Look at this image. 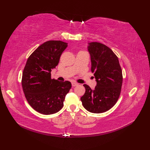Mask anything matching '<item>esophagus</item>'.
Masks as SVG:
<instances>
[{
  "label": "esophagus",
  "instance_id": "obj_1",
  "mask_svg": "<svg viewBox=\"0 0 150 150\" xmlns=\"http://www.w3.org/2000/svg\"><path fill=\"white\" fill-rule=\"evenodd\" d=\"M72 86H77V85H79V84L78 83H77V82H72Z\"/></svg>",
  "mask_w": 150,
  "mask_h": 150
}]
</instances>
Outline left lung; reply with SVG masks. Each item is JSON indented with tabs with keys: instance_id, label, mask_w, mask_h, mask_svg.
I'll return each mask as SVG.
<instances>
[{
	"instance_id": "8db88e82",
	"label": "left lung",
	"mask_w": 150,
	"mask_h": 150,
	"mask_svg": "<svg viewBox=\"0 0 150 150\" xmlns=\"http://www.w3.org/2000/svg\"><path fill=\"white\" fill-rule=\"evenodd\" d=\"M91 72L97 86L92 90L84 84L86 91L81 98L86 110L94 113L111 109L119 99L122 84V72L117 56L109 47L97 42L89 43Z\"/></svg>"
}]
</instances>
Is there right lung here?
<instances>
[{"mask_svg": "<svg viewBox=\"0 0 150 150\" xmlns=\"http://www.w3.org/2000/svg\"><path fill=\"white\" fill-rule=\"evenodd\" d=\"M68 46L61 40H49L39 46L28 59L22 73V86L28 103L37 112L53 114L62 109L71 88L69 81L51 78L52 69L58 65Z\"/></svg>", "mask_w": 150, "mask_h": 150, "instance_id": "right-lung-1", "label": "right lung"}]
</instances>
